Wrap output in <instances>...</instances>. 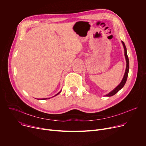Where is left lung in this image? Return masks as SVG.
Wrapping results in <instances>:
<instances>
[{"label": "left lung", "instance_id": "left-lung-1", "mask_svg": "<svg viewBox=\"0 0 146 146\" xmlns=\"http://www.w3.org/2000/svg\"><path fill=\"white\" fill-rule=\"evenodd\" d=\"M122 43H123V47H124V55H125V57L126 63H127V64H126L125 72V73H124V77H123V79L121 80V83L117 87H116L113 90H112L109 94H106V96L110 97V96H112L114 95L115 94L117 93L120 89H121L123 88V86H124V84L126 82V81H127V76H128V74H129V57H128V56H127V49H126V47L125 46V44L123 41H122Z\"/></svg>", "mask_w": 146, "mask_h": 146}]
</instances>
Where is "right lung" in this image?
<instances>
[{
    "label": "right lung",
    "instance_id": "obj_1",
    "mask_svg": "<svg viewBox=\"0 0 146 146\" xmlns=\"http://www.w3.org/2000/svg\"><path fill=\"white\" fill-rule=\"evenodd\" d=\"M60 93V92H59V93H57V94H56V95H55V96H57V94H59V93ZM53 97H54V96H53ZM46 99H47V98H44V99H42V100H46ZM38 100H39V99H38Z\"/></svg>",
    "mask_w": 146,
    "mask_h": 146
}]
</instances>
